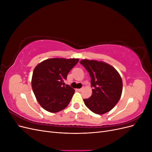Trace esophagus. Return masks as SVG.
Listing matches in <instances>:
<instances>
[{
  "label": "esophagus",
  "instance_id": "esophagus-1",
  "mask_svg": "<svg viewBox=\"0 0 152 152\" xmlns=\"http://www.w3.org/2000/svg\"><path fill=\"white\" fill-rule=\"evenodd\" d=\"M82 90H83V88H80V89H77V91H79V92L82 91Z\"/></svg>",
  "mask_w": 152,
  "mask_h": 152
}]
</instances>
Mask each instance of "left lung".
<instances>
[{
  "label": "left lung",
  "instance_id": "obj_1",
  "mask_svg": "<svg viewBox=\"0 0 152 152\" xmlns=\"http://www.w3.org/2000/svg\"><path fill=\"white\" fill-rule=\"evenodd\" d=\"M80 63L89 72L93 93L84 99L86 107L94 113L102 115L110 111L120 99L122 80L112 66L103 61L82 59Z\"/></svg>",
  "mask_w": 152,
  "mask_h": 152
}]
</instances>
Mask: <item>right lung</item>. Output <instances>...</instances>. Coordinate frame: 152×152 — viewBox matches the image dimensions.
Wrapping results in <instances>:
<instances>
[{
  "label": "right lung",
  "mask_w": 152,
  "mask_h": 152,
  "mask_svg": "<svg viewBox=\"0 0 152 152\" xmlns=\"http://www.w3.org/2000/svg\"><path fill=\"white\" fill-rule=\"evenodd\" d=\"M78 62L79 59L75 58H50L35 66L31 87L37 102L46 111L58 112L70 103L75 90L64 80Z\"/></svg>",
  "instance_id": "right-lung-1"
}]
</instances>
